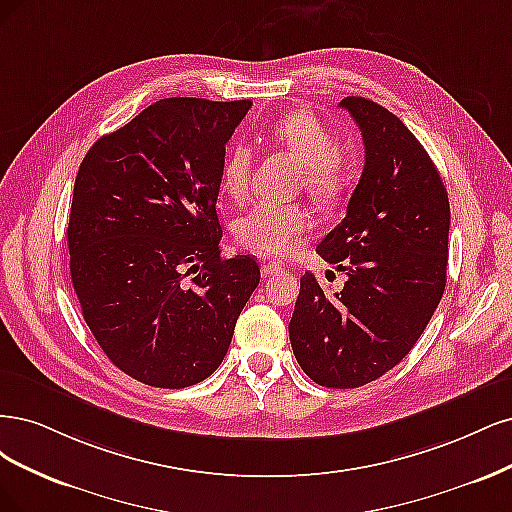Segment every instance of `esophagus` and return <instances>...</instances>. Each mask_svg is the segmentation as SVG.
<instances>
[{
	"label": "esophagus",
	"mask_w": 512,
	"mask_h": 512,
	"mask_svg": "<svg viewBox=\"0 0 512 512\" xmlns=\"http://www.w3.org/2000/svg\"><path fill=\"white\" fill-rule=\"evenodd\" d=\"M283 270H285V268L280 266V263H276V261L263 263V266H261V274H263V276H276V274H280Z\"/></svg>",
	"instance_id": "34e87169"
}]
</instances>
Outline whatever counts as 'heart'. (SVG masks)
Segmentation results:
<instances>
[{"label":"heart","mask_w":512,"mask_h":512,"mask_svg":"<svg viewBox=\"0 0 512 512\" xmlns=\"http://www.w3.org/2000/svg\"><path fill=\"white\" fill-rule=\"evenodd\" d=\"M268 134L302 163L306 187L321 200L336 202L353 187V155L334 142L332 131L315 112L280 114L268 125ZM251 170L249 146H229L221 166L223 193L236 202L246 200L251 191ZM310 227L312 214L302 204L257 202L234 221V238L244 249L259 255L283 257L295 249Z\"/></svg>","instance_id":"heart-1"}]
</instances>
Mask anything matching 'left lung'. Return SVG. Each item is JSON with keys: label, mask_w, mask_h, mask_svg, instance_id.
Segmentation results:
<instances>
[{"label": "left lung", "mask_w": 512, "mask_h": 512, "mask_svg": "<svg viewBox=\"0 0 512 512\" xmlns=\"http://www.w3.org/2000/svg\"><path fill=\"white\" fill-rule=\"evenodd\" d=\"M340 106L361 129L366 163L317 253L346 283L329 293L306 272L289 340L312 381L355 389L398 366L430 323L447 285L451 208L434 161L393 112L353 95Z\"/></svg>", "instance_id": "8db88e82"}]
</instances>
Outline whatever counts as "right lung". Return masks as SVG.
Segmentation results:
<instances>
[{
    "instance_id": "obj_1",
    "label": "right lung",
    "mask_w": 512,
    "mask_h": 512,
    "mask_svg": "<svg viewBox=\"0 0 512 512\" xmlns=\"http://www.w3.org/2000/svg\"><path fill=\"white\" fill-rule=\"evenodd\" d=\"M251 102L170 97L97 140L76 176L70 274L91 334L136 381L202 383L259 285L249 255L223 259L225 144Z\"/></svg>"
}]
</instances>
